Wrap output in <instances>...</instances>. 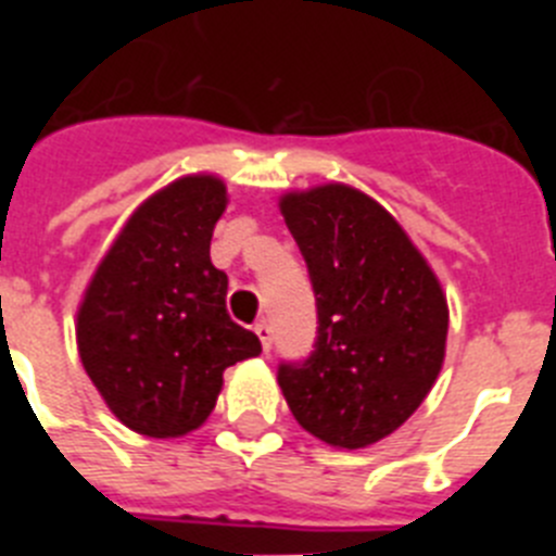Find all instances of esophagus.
<instances>
[{"label": "esophagus", "mask_w": 556, "mask_h": 556, "mask_svg": "<svg viewBox=\"0 0 556 556\" xmlns=\"http://www.w3.org/2000/svg\"><path fill=\"white\" fill-rule=\"evenodd\" d=\"M255 333H258V339H262L264 351H269V348H273V326H269L267 320L255 323Z\"/></svg>", "instance_id": "1"}]
</instances>
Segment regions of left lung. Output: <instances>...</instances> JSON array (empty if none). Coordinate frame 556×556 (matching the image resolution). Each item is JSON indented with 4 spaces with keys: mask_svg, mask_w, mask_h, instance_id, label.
Wrapping results in <instances>:
<instances>
[{
    "mask_svg": "<svg viewBox=\"0 0 556 556\" xmlns=\"http://www.w3.org/2000/svg\"><path fill=\"white\" fill-rule=\"evenodd\" d=\"M281 214L317 303V337L278 365L294 420L333 448H365L409 420L443 367L448 306L426 258L351 186L287 194Z\"/></svg>",
    "mask_w": 556,
    "mask_h": 556,
    "instance_id": "left-lung-1",
    "label": "left lung"
}]
</instances>
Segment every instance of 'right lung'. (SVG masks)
Segmentation results:
<instances>
[{
    "mask_svg": "<svg viewBox=\"0 0 556 556\" xmlns=\"http://www.w3.org/2000/svg\"><path fill=\"white\" fill-rule=\"evenodd\" d=\"M225 186L180 178L152 194L97 267L77 314L83 367L111 412L147 437H180L211 415L225 367L262 342L230 320L228 275L211 264Z\"/></svg>",
    "mask_w": 556,
    "mask_h": 556,
    "instance_id": "1",
    "label": "right lung"
}]
</instances>
